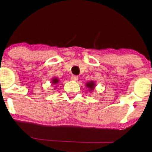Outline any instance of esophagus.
<instances>
[{
    "instance_id": "34e87169",
    "label": "esophagus",
    "mask_w": 152,
    "mask_h": 152,
    "mask_svg": "<svg viewBox=\"0 0 152 152\" xmlns=\"http://www.w3.org/2000/svg\"><path fill=\"white\" fill-rule=\"evenodd\" d=\"M71 79H72V80L76 81L78 79V76H76V75H72L71 76Z\"/></svg>"
}]
</instances>
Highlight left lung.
<instances>
[{
    "label": "left lung",
    "instance_id": "left-lung-1",
    "mask_svg": "<svg viewBox=\"0 0 152 152\" xmlns=\"http://www.w3.org/2000/svg\"><path fill=\"white\" fill-rule=\"evenodd\" d=\"M87 87L91 89V90H93L95 87V84L93 81H91V82H89L87 83Z\"/></svg>",
    "mask_w": 152,
    "mask_h": 152
}]
</instances>
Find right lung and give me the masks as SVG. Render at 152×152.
<instances>
[{
    "label": "right lung",
    "instance_id": "right-lung-1",
    "mask_svg": "<svg viewBox=\"0 0 152 152\" xmlns=\"http://www.w3.org/2000/svg\"><path fill=\"white\" fill-rule=\"evenodd\" d=\"M58 79H57V78H54L52 80V83L53 84H56V83H58Z\"/></svg>",
    "mask_w": 152,
    "mask_h": 152
}]
</instances>
